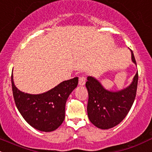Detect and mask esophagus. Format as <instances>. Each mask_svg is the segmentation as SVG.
Segmentation results:
<instances>
[{"label": "esophagus", "mask_w": 152, "mask_h": 152, "mask_svg": "<svg viewBox=\"0 0 152 152\" xmlns=\"http://www.w3.org/2000/svg\"><path fill=\"white\" fill-rule=\"evenodd\" d=\"M86 83V77L84 75H82L81 76H80L79 77V85L80 86H83Z\"/></svg>", "instance_id": "34e87169"}]
</instances>
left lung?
<instances>
[{
    "label": "left lung",
    "mask_w": 152,
    "mask_h": 152,
    "mask_svg": "<svg viewBox=\"0 0 152 152\" xmlns=\"http://www.w3.org/2000/svg\"><path fill=\"white\" fill-rule=\"evenodd\" d=\"M132 60L136 64L132 50ZM138 73L129 86L119 91L106 90L98 80L88 77L86 86L88 92L87 112L90 121L96 127L110 129L118 124L132 107L137 92Z\"/></svg>",
    "instance_id": "1"
}]
</instances>
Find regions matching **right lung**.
I'll return each instance as SVG.
<instances>
[{"label":"right lung","mask_w":152,"mask_h":152,"mask_svg":"<svg viewBox=\"0 0 152 152\" xmlns=\"http://www.w3.org/2000/svg\"><path fill=\"white\" fill-rule=\"evenodd\" d=\"M11 80L19 112L31 126L43 132L55 130L63 123L66 102L78 84V77H75L61 83L45 93L29 94L17 88L12 74Z\"/></svg>","instance_id":"obj_1"}]
</instances>
